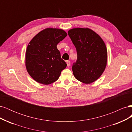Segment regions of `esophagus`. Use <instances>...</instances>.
<instances>
[{"instance_id":"esophagus-1","label":"esophagus","mask_w":132,"mask_h":132,"mask_svg":"<svg viewBox=\"0 0 132 132\" xmlns=\"http://www.w3.org/2000/svg\"><path fill=\"white\" fill-rule=\"evenodd\" d=\"M66 62H67V66L69 67L70 65V62L69 61H67Z\"/></svg>"}]
</instances>
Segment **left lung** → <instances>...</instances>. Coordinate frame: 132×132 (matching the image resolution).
Here are the masks:
<instances>
[{
    "instance_id": "1",
    "label": "left lung",
    "mask_w": 132,
    "mask_h": 132,
    "mask_svg": "<svg viewBox=\"0 0 132 132\" xmlns=\"http://www.w3.org/2000/svg\"><path fill=\"white\" fill-rule=\"evenodd\" d=\"M68 34L77 52V59L72 66L75 78L85 84L94 82L106 67L107 51L104 42L88 28H75Z\"/></svg>"
}]
</instances>
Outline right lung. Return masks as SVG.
Segmentation results:
<instances>
[{
	"label": "right lung",
	"instance_id": "right-lung-1",
	"mask_svg": "<svg viewBox=\"0 0 132 132\" xmlns=\"http://www.w3.org/2000/svg\"><path fill=\"white\" fill-rule=\"evenodd\" d=\"M67 36L63 30L47 28L30 42L26 52V67L36 81L48 85L58 79L67 64L61 58L57 45Z\"/></svg>",
	"mask_w": 132,
	"mask_h": 132
}]
</instances>
